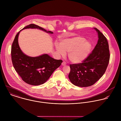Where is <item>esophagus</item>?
I'll use <instances>...</instances> for the list:
<instances>
[{"instance_id": "esophagus-1", "label": "esophagus", "mask_w": 121, "mask_h": 121, "mask_svg": "<svg viewBox=\"0 0 121 121\" xmlns=\"http://www.w3.org/2000/svg\"><path fill=\"white\" fill-rule=\"evenodd\" d=\"M66 65V63L65 62V61H63L62 63V65Z\"/></svg>"}]
</instances>
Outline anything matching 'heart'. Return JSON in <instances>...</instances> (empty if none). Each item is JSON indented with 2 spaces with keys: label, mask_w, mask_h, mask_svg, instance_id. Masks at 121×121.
I'll list each match as a JSON object with an SVG mask.
<instances>
[{
  "label": "heart",
  "mask_w": 121,
  "mask_h": 121,
  "mask_svg": "<svg viewBox=\"0 0 121 121\" xmlns=\"http://www.w3.org/2000/svg\"><path fill=\"white\" fill-rule=\"evenodd\" d=\"M58 53L64 56L68 52V58L73 63H80L85 60L89 55L91 46L84 38L76 37L63 40L61 44H56Z\"/></svg>",
  "instance_id": "b5f03b06"
}]
</instances>
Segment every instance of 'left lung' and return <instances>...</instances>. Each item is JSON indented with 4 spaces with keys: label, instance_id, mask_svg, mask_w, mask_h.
Listing matches in <instances>:
<instances>
[{
    "label": "left lung",
    "instance_id": "left-lung-1",
    "mask_svg": "<svg viewBox=\"0 0 121 121\" xmlns=\"http://www.w3.org/2000/svg\"><path fill=\"white\" fill-rule=\"evenodd\" d=\"M98 43L82 63L70 64L68 77L75 86L86 87L94 84L105 73L110 59L109 45L106 37L98 29Z\"/></svg>",
    "mask_w": 121,
    "mask_h": 121
}]
</instances>
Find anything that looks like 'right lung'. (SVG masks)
Returning a JSON list of instances; mask_svg holds the SVG:
<instances>
[{"label": "right lung", "instance_id": "right-lung-1", "mask_svg": "<svg viewBox=\"0 0 121 121\" xmlns=\"http://www.w3.org/2000/svg\"><path fill=\"white\" fill-rule=\"evenodd\" d=\"M28 28H37L46 32L53 33L35 24H30L22 30ZM20 31L16 35L11 47V59L13 67L25 82L34 86L42 84L60 66L63 61L55 59L47 54L37 57H30L24 54L18 42Z\"/></svg>", "mask_w": 121, "mask_h": 121}]
</instances>
